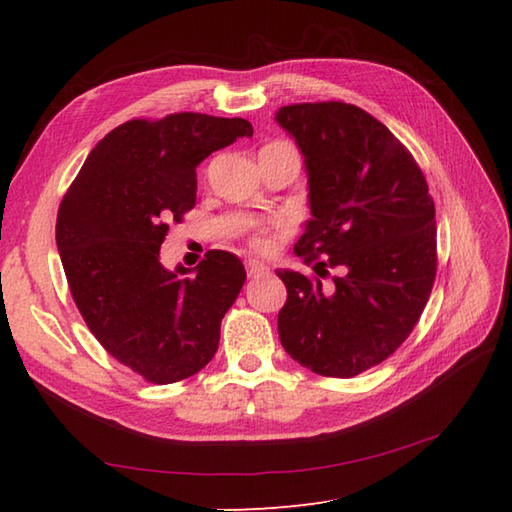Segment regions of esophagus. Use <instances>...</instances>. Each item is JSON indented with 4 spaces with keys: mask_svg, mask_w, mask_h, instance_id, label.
<instances>
[{
    "mask_svg": "<svg viewBox=\"0 0 512 512\" xmlns=\"http://www.w3.org/2000/svg\"><path fill=\"white\" fill-rule=\"evenodd\" d=\"M246 273L248 277H262L268 273V266L257 262V259H246Z\"/></svg>",
    "mask_w": 512,
    "mask_h": 512,
    "instance_id": "1",
    "label": "esophagus"
}]
</instances>
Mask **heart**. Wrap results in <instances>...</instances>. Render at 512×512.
<instances>
[{
    "instance_id": "heart-1",
    "label": "heart",
    "mask_w": 512,
    "mask_h": 512,
    "mask_svg": "<svg viewBox=\"0 0 512 512\" xmlns=\"http://www.w3.org/2000/svg\"><path fill=\"white\" fill-rule=\"evenodd\" d=\"M277 145V143H273ZM250 244L255 248H268L270 246V237L266 235L264 226H253V233H250Z\"/></svg>"
}]
</instances>
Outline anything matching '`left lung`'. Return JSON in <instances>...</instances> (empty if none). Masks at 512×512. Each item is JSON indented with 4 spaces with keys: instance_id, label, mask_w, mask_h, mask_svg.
I'll return each mask as SVG.
<instances>
[{
    "instance_id": "left-lung-1",
    "label": "left lung",
    "mask_w": 512,
    "mask_h": 512,
    "mask_svg": "<svg viewBox=\"0 0 512 512\" xmlns=\"http://www.w3.org/2000/svg\"><path fill=\"white\" fill-rule=\"evenodd\" d=\"M275 118L308 171L312 220L295 253L341 270L330 288L277 270L288 290L279 341L314 374L352 378L394 354L427 306L438 266L436 206L407 147L361 107L297 103Z\"/></svg>"
}]
</instances>
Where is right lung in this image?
I'll list each match as a JSON object with an SVG mask.
<instances>
[{"instance_id":"1","label":"right lung","mask_w":512,"mask_h":512,"mask_svg":"<svg viewBox=\"0 0 512 512\" xmlns=\"http://www.w3.org/2000/svg\"><path fill=\"white\" fill-rule=\"evenodd\" d=\"M244 136H253L244 118H134L99 140L61 200L57 248L76 308L149 383H178L211 361L246 281L226 250H209L195 270L160 264L169 222L195 206V167Z\"/></svg>"}]
</instances>
